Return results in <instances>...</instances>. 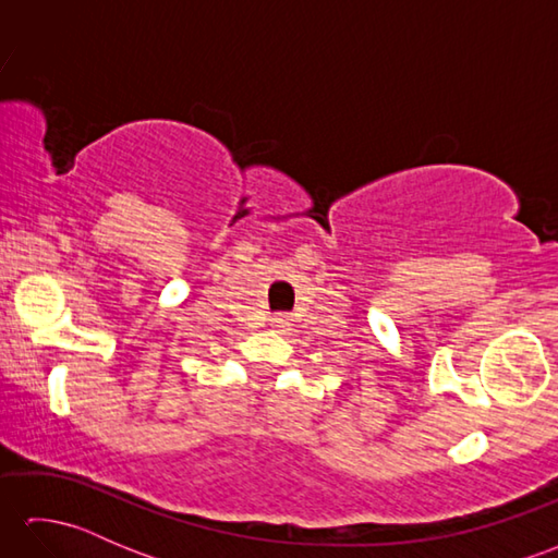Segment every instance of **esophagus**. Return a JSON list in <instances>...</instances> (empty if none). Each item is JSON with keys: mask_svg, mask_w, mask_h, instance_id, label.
I'll return each mask as SVG.
<instances>
[{"mask_svg": "<svg viewBox=\"0 0 558 558\" xmlns=\"http://www.w3.org/2000/svg\"><path fill=\"white\" fill-rule=\"evenodd\" d=\"M290 322H292V318L288 314H276L270 318V326L276 330H286L290 326Z\"/></svg>", "mask_w": 558, "mask_h": 558, "instance_id": "esophagus-1", "label": "esophagus"}]
</instances>
